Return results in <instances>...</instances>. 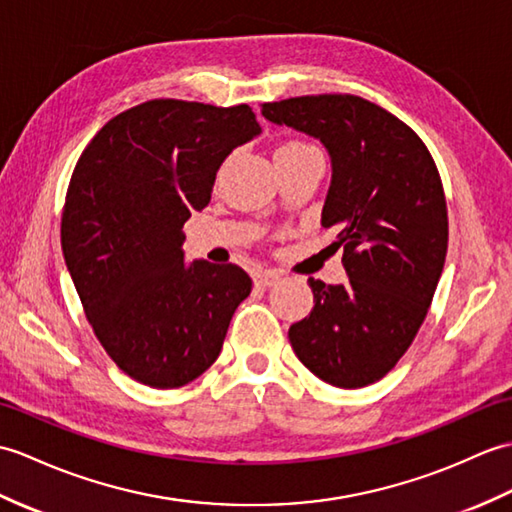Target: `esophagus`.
<instances>
[{
	"mask_svg": "<svg viewBox=\"0 0 512 512\" xmlns=\"http://www.w3.org/2000/svg\"><path fill=\"white\" fill-rule=\"evenodd\" d=\"M278 280H280V276L276 274V271H260V274L254 276L256 287H271V285H276Z\"/></svg>",
	"mask_w": 512,
	"mask_h": 512,
	"instance_id": "1",
	"label": "esophagus"
}]
</instances>
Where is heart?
<instances>
[{
    "instance_id": "obj_1",
    "label": "heart",
    "mask_w": 512,
    "mask_h": 512,
    "mask_svg": "<svg viewBox=\"0 0 512 512\" xmlns=\"http://www.w3.org/2000/svg\"><path fill=\"white\" fill-rule=\"evenodd\" d=\"M306 149H313V146L298 142V140H291V142H285L282 146H278L276 153H293V151H306Z\"/></svg>"
}]
</instances>
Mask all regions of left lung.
<instances>
[{"instance_id":"8db88e82","label":"left lung","mask_w":512,"mask_h":512,"mask_svg":"<svg viewBox=\"0 0 512 512\" xmlns=\"http://www.w3.org/2000/svg\"><path fill=\"white\" fill-rule=\"evenodd\" d=\"M263 116L331 155L322 225L337 232L348 274L346 285L309 278L315 306L289 342L315 377L363 388L410 348L445 267L449 221L434 157L405 122L359 96L265 102Z\"/></svg>"}]
</instances>
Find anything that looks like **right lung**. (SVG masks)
I'll list each match as a JSON object with an SVG mask.
<instances>
[{"label": "right lung", "mask_w": 512, "mask_h": 512, "mask_svg": "<svg viewBox=\"0 0 512 512\" xmlns=\"http://www.w3.org/2000/svg\"><path fill=\"white\" fill-rule=\"evenodd\" d=\"M260 133L249 105L157 98L118 113L78 157L61 247L89 324L131 379L186 385L217 361L252 291L238 265L184 263V223L210 203L236 146Z\"/></svg>", "instance_id": "obj_1"}]
</instances>
